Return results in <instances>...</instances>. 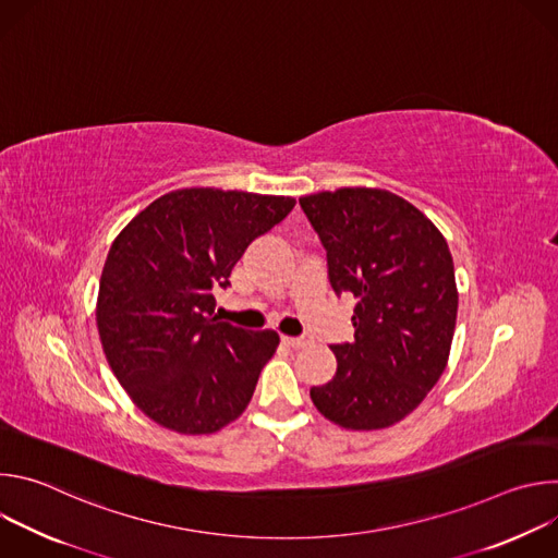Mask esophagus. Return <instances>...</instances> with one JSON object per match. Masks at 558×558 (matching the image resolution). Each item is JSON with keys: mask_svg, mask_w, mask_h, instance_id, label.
I'll return each instance as SVG.
<instances>
[{"mask_svg": "<svg viewBox=\"0 0 558 558\" xmlns=\"http://www.w3.org/2000/svg\"><path fill=\"white\" fill-rule=\"evenodd\" d=\"M282 342H284L287 347H291V349H300V347H304L308 340H306V338H289V336H282Z\"/></svg>", "mask_w": 558, "mask_h": 558, "instance_id": "1", "label": "esophagus"}]
</instances>
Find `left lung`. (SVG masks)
<instances>
[{
    "instance_id": "1",
    "label": "left lung",
    "mask_w": 558,
    "mask_h": 558,
    "mask_svg": "<svg viewBox=\"0 0 558 558\" xmlns=\"http://www.w3.org/2000/svg\"><path fill=\"white\" fill-rule=\"evenodd\" d=\"M327 250L329 282L353 295V342L333 344V379L315 409L351 430L413 413L441 377L457 323L454 265L441 231L409 201L373 187L300 198Z\"/></svg>"
}]
</instances>
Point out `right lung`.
<instances>
[{
	"instance_id": "add662e5",
	"label": "right lung",
	"mask_w": 558,
	"mask_h": 558,
	"mask_svg": "<svg viewBox=\"0 0 558 558\" xmlns=\"http://www.w3.org/2000/svg\"><path fill=\"white\" fill-rule=\"evenodd\" d=\"M295 201L177 190L149 203L117 235L104 265L97 327L130 400L156 424L209 435L241 417L276 331H245L214 315V287Z\"/></svg>"
}]
</instances>
